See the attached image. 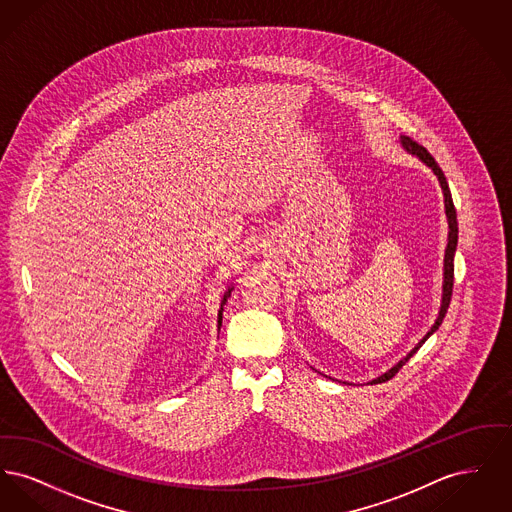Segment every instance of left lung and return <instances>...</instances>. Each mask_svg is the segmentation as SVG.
I'll use <instances>...</instances> for the list:
<instances>
[{"label":"left lung","mask_w":512,"mask_h":512,"mask_svg":"<svg viewBox=\"0 0 512 512\" xmlns=\"http://www.w3.org/2000/svg\"><path fill=\"white\" fill-rule=\"evenodd\" d=\"M401 144L405 147V151L407 153H411L414 157H418L426 167H430L432 172L438 176L439 186H441V192H443V203H445V217H447V226H449V232H447V247H445V257H443V284H441V303H439V313L438 318H436V322L432 324V328L426 332V336L422 338V340L418 341L416 345H414L413 349L399 361V363H395V365L391 366L390 370H386L384 374H380L378 378H374V380H370L368 384H382V382H386V380H390L393 378L397 372H399V368L405 365L411 357H413L414 353L422 347V343L428 340L436 330H438L439 326H441V322H443V318H445V313H447V309H449V303H451V293H453V261H455V251H457V240H459V224H457V211H455V205H453V197H451V192H449V184H447V180H445V174L443 171L439 169L438 163H436V159L428 153V149L426 147L418 146L416 142H413L411 138H407V136H401Z\"/></svg>","instance_id":"1"}]
</instances>
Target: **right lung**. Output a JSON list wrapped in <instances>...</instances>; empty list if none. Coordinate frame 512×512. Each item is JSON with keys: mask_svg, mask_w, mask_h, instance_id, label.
I'll list each match as a JSON object with an SVG mask.
<instances>
[{"mask_svg": "<svg viewBox=\"0 0 512 512\" xmlns=\"http://www.w3.org/2000/svg\"><path fill=\"white\" fill-rule=\"evenodd\" d=\"M232 290H234V288L230 286V288H228V290L224 292V295H222V299H220L219 320H217V322H219V330L220 324H222V309H224V305H226V301H228V297H230V293H232Z\"/></svg>", "mask_w": 512, "mask_h": 512, "instance_id": "1", "label": "right lung"}]
</instances>
